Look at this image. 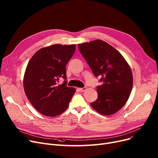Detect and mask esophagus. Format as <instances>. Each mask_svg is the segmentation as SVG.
Listing matches in <instances>:
<instances>
[{"label":"esophagus","mask_w":158,"mask_h":158,"mask_svg":"<svg viewBox=\"0 0 158 158\" xmlns=\"http://www.w3.org/2000/svg\"><path fill=\"white\" fill-rule=\"evenodd\" d=\"M87 89V88L86 86L83 87V88H77V90H79L80 92H85Z\"/></svg>","instance_id":"1"}]
</instances>
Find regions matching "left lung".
<instances>
[{"label":"left lung","mask_w":158,"mask_h":158,"mask_svg":"<svg viewBox=\"0 0 158 158\" xmlns=\"http://www.w3.org/2000/svg\"><path fill=\"white\" fill-rule=\"evenodd\" d=\"M95 77H101L97 86L98 98L91 106L102 115L116 113L125 105L133 86L130 67L122 55L101 40L78 44Z\"/></svg>","instance_id":"1"}]
</instances>
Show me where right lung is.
<instances>
[{"label": "right lung", "mask_w": 158, "mask_h": 158, "mask_svg": "<svg viewBox=\"0 0 158 158\" xmlns=\"http://www.w3.org/2000/svg\"><path fill=\"white\" fill-rule=\"evenodd\" d=\"M75 44H54L38 50L30 60L23 84L26 97L37 111L55 117L68 108L75 92L66 86V66L75 51ZM64 79L61 85L60 79Z\"/></svg>", "instance_id": "add662e5"}]
</instances>
